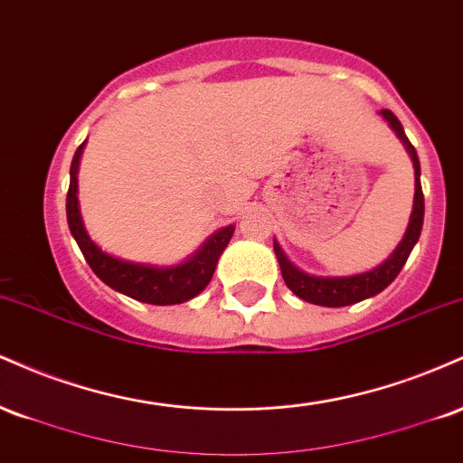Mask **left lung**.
I'll return each instance as SVG.
<instances>
[{
    "mask_svg": "<svg viewBox=\"0 0 463 463\" xmlns=\"http://www.w3.org/2000/svg\"><path fill=\"white\" fill-rule=\"evenodd\" d=\"M383 119L390 124V128L396 132L398 139L402 141L409 156L413 163V176H416V194H413V209L409 215V224L405 235H402L401 243H398L394 252L385 259L383 263L376 265L374 269L368 272L353 274V276H316L309 272H302L300 268H296L294 263L287 259L283 248L279 246V241H274V252L279 259L280 274H283L285 285L294 291L296 296L302 300L311 302V305L320 307H348L354 302H361L372 296L381 294L392 280L396 279L398 272L402 269V265L407 263L409 254H411L413 246L418 243L420 231H422L424 222V195H422V184H420V161L416 147L411 146V141L407 139L402 124L398 121V117L392 110H381Z\"/></svg>",
    "mask_w": 463,
    "mask_h": 463,
    "instance_id": "left-lung-1",
    "label": "left lung"
}]
</instances>
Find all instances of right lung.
Here are the masks:
<instances>
[{
    "label": "right lung",
    "instance_id": "obj_1",
    "mask_svg": "<svg viewBox=\"0 0 463 463\" xmlns=\"http://www.w3.org/2000/svg\"><path fill=\"white\" fill-rule=\"evenodd\" d=\"M84 146H87V141H84L76 150V154H73L71 169H69L67 224L80 250H82L87 263L91 265L93 272L98 274V279L109 285L110 289L119 291V294L128 296V298L147 302V305H180V302L195 298V296L211 283V279H213L215 265L220 261L228 241H231L235 226L231 224L215 231L213 235L206 239V241L202 243L189 259H184L183 263H137L104 252V250L89 237L87 228H84L82 215H80L78 169Z\"/></svg>",
    "mask_w": 463,
    "mask_h": 463
}]
</instances>
